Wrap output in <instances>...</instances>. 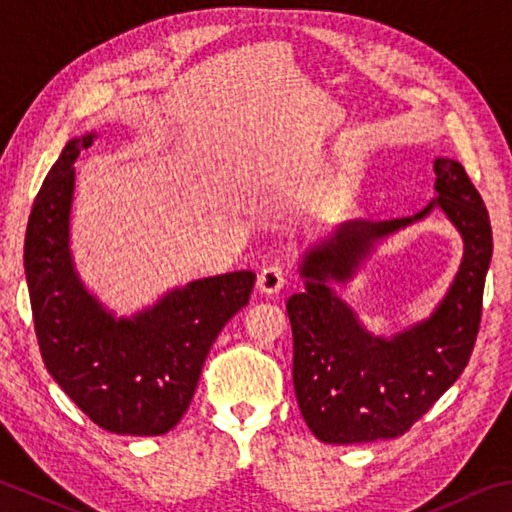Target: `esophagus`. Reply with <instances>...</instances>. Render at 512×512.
Masks as SVG:
<instances>
[{"instance_id":"obj_1","label":"esophagus","mask_w":512,"mask_h":512,"mask_svg":"<svg viewBox=\"0 0 512 512\" xmlns=\"http://www.w3.org/2000/svg\"><path fill=\"white\" fill-rule=\"evenodd\" d=\"M284 286V271L282 266L277 264H268L264 266L262 271H259V277H257V288L266 295H275L280 293Z\"/></svg>"}]
</instances>
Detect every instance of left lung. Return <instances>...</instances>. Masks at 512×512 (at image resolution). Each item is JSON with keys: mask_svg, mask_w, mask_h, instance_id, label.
<instances>
[{"mask_svg": "<svg viewBox=\"0 0 512 512\" xmlns=\"http://www.w3.org/2000/svg\"><path fill=\"white\" fill-rule=\"evenodd\" d=\"M434 197L414 217L347 221L300 257L302 293L286 313L293 329V385L309 430L324 443H369L405 434L466 369L475 347L492 259L488 210L463 165L434 159ZM441 209L464 239L460 271L425 321L374 337L335 293L376 243Z\"/></svg>", "mask_w": 512, "mask_h": 512, "instance_id": "1", "label": "left lung"}]
</instances>
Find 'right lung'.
Masks as SVG:
<instances>
[{
  "instance_id": "obj_1",
  "label": "right lung",
  "mask_w": 512,
  "mask_h": 512,
  "mask_svg": "<svg viewBox=\"0 0 512 512\" xmlns=\"http://www.w3.org/2000/svg\"><path fill=\"white\" fill-rule=\"evenodd\" d=\"M87 132L64 145L33 203L24 239L37 342L55 383L102 430L170 432L188 412L219 331L248 304L253 271L174 286L154 304L118 318L82 282L71 253V208Z\"/></svg>"
}]
</instances>
